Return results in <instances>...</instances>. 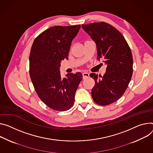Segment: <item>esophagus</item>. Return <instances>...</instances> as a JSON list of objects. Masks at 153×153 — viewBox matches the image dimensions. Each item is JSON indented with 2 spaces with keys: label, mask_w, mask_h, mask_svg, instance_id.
Segmentation results:
<instances>
[{
  "label": "esophagus",
  "mask_w": 153,
  "mask_h": 153,
  "mask_svg": "<svg viewBox=\"0 0 153 153\" xmlns=\"http://www.w3.org/2000/svg\"><path fill=\"white\" fill-rule=\"evenodd\" d=\"M82 76H83V79H87V78L89 77L90 75H89V74L87 73H82Z\"/></svg>",
  "instance_id": "34e87169"
}]
</instances>
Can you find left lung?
Returning a JSON list of instances; mask_svg holds the SVG:
<instances>
[{"label":"left lung","instance_id":"left-lung-1","mask_svg":"<svg viewBox=\"0 0 153 153\" xmlns=\"http://www.w3.org/2000/svg\"><path fill=\"white\" fill-rule=\"evenodd\" d=\"M84 29L94 40L97 59L107 65L103 76L91 73L95 85L91 90L93 101L107 105L118 101L127 89L133 72L131 49L123 35L112 25L104 22L82 24Z\"/></svg>","mask_w":153,"mask_h":153}]
</instances>
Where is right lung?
I'll return each instance as SVG.
<instances>
[{
  "instance_id": "1",
  "label": "right lung",
  "mask_w": 153,
  "mask_h": 153,
  "mask_svg": "<svg viewBox=\"0 0 153 153\" xmlns=\"http://www.w3.org/2000/svg\"><path fill=\"white\" fill-rule=\"evenodd\" d=\"M80 25L53 26L41 33L34 40L29 57V73L35 90L47 106L66 111L74 104L75 93L82 80L77 72L62 78L60 62L68 59L71 41Z\"/></svg>"
}]
</instances>
